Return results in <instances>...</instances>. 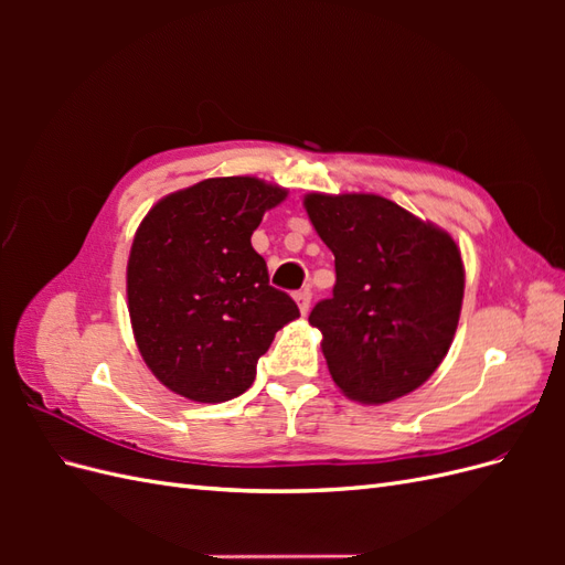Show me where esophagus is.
<instances>
[{"instance_id": "esophagus-1", "label": "esophagus", "mask_w": 565, "mask_h": 565, "mask_svg": "<svg viewBox=\"0 0 565 565\" xmlns=\"http://www.w3.org/2000/svg\"><path fill=\"white\" fill-rule=\"evenodd\" d=\"M295 299L299 303V311L309 313V309H311V292H309V289H299V292H295Z\"/></svg>"}]
</instances>
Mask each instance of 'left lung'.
I'll return each mask as SVG.
<instances>
[{
  "label": "left lung",
  "instance_id": "obj_1",
  "mask_svg": "<svg viewBox=\"0 0 565 565\" xmlns=\"http://www.w3.org/2000/svg\"><path fill=\"white\" fill-rule=\"evenodd\" d=\"M303 207L334 254L332 297L309 316L334 384L367 405L415 391L457 330L465 266L455 241L380 195L311 193Z\"/></svg>",
  "mask_w": 565,
  "mask_h": 565
}]
</instances>
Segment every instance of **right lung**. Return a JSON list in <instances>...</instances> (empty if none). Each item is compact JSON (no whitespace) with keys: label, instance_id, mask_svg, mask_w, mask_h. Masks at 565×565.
<instances>
[{"label":"right lung","instance_id":"add662e5","mask_svg":"<svg viewBox=\"0 0 565 565\" xmlns=\"http://www.w3.org/2000/svg\"><path fill=\"white\" fill-rule=\"evenodd\" d=\"M287 191L252 177L200 181L167 195L136 231L127 299L152 374L198 403L245 393L273 337L299 318L268 282L252 233Z\"/></svg>","mask_w":565,"mask_h":565}]
</instances>
